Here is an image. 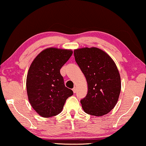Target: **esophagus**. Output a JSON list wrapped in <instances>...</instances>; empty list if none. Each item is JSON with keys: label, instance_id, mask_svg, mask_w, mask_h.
Listing matches in <instances>:
<instances>
[{"label": "esophagus", "instance_id": "1", "mask_svg": "<svg viewBox=\"0 0 146 146\" xmlns=\"http://www.w3.org/2000/svg\"><path fill=\"white\" fill-rule=\"evenodd\" d=\"M72 90H73V92H74V93L76 92V87L72 89Z\"/></svg>", "mask_w": 146, "mask_h": 146}]
</instances>
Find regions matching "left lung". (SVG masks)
I'll list each match as a JSON object with an SVG mask.
<instances>
[{"label":"left lung","instance_id":"8db88e82","mask_svg":"<svg viewBox=\"0 0 146 146\" xmlns=\"http://www.w3.org/2000/svg\"><path fill=\"white\" fill-rule=\"evenodd\" d=\"M75 60L88 83L86 96L80 100L84 111L102 116L116 104L121 91V80L116 65L108 54L97 48L74 51Z\"/></svg>","mask_w":146,"mask_h":146}]
</instances>
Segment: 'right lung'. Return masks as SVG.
I'll use <instances>...</instances> for the list:
<instances>
[{
    "instance_id": "right-lung-1",
    "label": "right lung",
    "mask_w": 146,
    "mask_h": 146,
    "mask_svg": "<svg viewBox=\"0 0 146 146\" xmlns=\"http://www.w3.org/2000/svg\"><path fill=\"white\" fill-rule=\"evenodd\" d=\"M73 52L50 48L42 51L31 64L27 78L29 100L33 109L44 117L54 116L62 111L73 91L65 86L61 68Z\"/></svg>"
}]
</instances>
